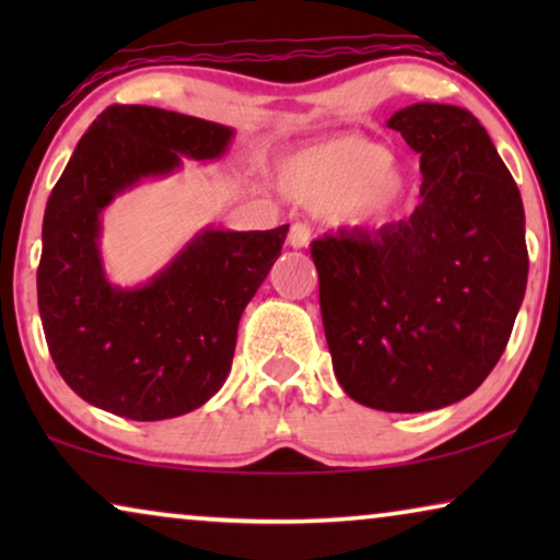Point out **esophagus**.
Here are the masks:
<instances>
[{
  "label": "esophagus",
  "mask_w": 560,
  "mask_h": 560,
  "mask_svg": "<svg viewBox=\"0 0 560 560\" xmlns=\"http://www.w3.org/2000/svg\"><path fill=\"white\" fill-rule=\"evenodd\" d=\"M311 236H313L311 226H308V224H303V221H295V224L290 226L288 244H290V247H293V249H303V247H308Z\"/></svg>",
  "instance_id": "esophagus-1"
}]
</instances>
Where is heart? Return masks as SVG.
Instances as JSON below:
<instances>
[{"label": "heart", "instance_id": "1", "mask_svg": "<svg viewBox=\"0 0 560 560\" xmlns=\"http://www.w3.org/2000/svg\"><path fill=\"white\" fill-rule=\"evenodd\" d=\"M393 165L387 148L347 137L295 158L285 171V188L318 211H341L354 224H382L405 194Z\"/></svg>", "mask_w": 560, "mask_h": 560}]
</instances>
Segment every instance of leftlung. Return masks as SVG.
<instances>
[{
  "label": "left lung",
  "instance_id": "1",
  "mask_svg": "<svg viewBox=\"0 0 560 560\" xmlns=\"http://www.w3.org/2000/svg\"><path fill=\"white\" fill-rule=\"evenodd\" d=\"M389 129L420 152V206L380 232L311 244L334 372L351 400L439 410L500 362L527 285L517 183L471 112L412 104Z\"/></svg>",
  "mask_w": 560,
  "mask_h": 560
}]
</instances>
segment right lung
I'll list each match as a JSON object with an SVG mask.
<instances>
[{"label":"right lung","mask_w":560,"mask_h":560,"mask_svg":"<svg viewBox=\"0 0 560 560\" xmlns=\"http://www.w3.org/2000/svg\"><path fill=\"white\" fill-rule=\"evenodd\" d=\"M232 129L158 106L114 104L75 144L45 206L37 308L60 377L83 400L129 420L201 408L229 377L236 326L280 257L288 224L270 232L203 229L148 285L106 280L102 211L180 155H224Z\"/></svg>","instance_id":"right-lung-1"}]
</instances>
